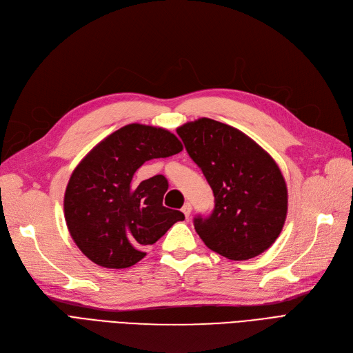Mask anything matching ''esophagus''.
<instances>
[{"instance_id": "esophagus-1", "label": "esophagus", "mask_w": 353, "mask_h": 353, "mask_svg": "<svg viewBox=\"0 0 353 353\" xmlns=\"http://www.w3.org/2000/svg\"><path fill=\"white\" fill-rule=\"evenodd\" d=\"M181 212L185 213L186 218H189V216H190V212H192V205H190L189 202L185 203V205H183V208H181Z\"/></svg>"}]
</instances>
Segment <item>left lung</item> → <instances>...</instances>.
Here are the masks:
<instances>
[{
	"mask_svg": "<svg viewBox=\"0 0 353 353\" xmlns=\"http://www.w3.org/2000/svg\"><path fill=\"white\" fill-rule=\"evenodd\" d=\"M214 196L209 216L193 219L212 251L234 261L268 250L287 216V186L277 163L242 131L210 118L177 128Z\"/></svg>",
	"mask_w": 353,
	"mask_h": 353,
	"instance_id": "obj_1",
	"label": "left lung"
}]
</instances>
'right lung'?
<instances>
[{
	"label": "right lung",
	"mask_w": 353,
	"mask_h": 353,
	"mask_svg": "<svg viewBox=\"0 0 353 353\" xmlns=\"http://www.w3.org/2000/svg\"><path fill=\"white\" fill-rule=\"evenodd\" d=\"M177 137L164 128L128 124L103 139L76 165L65 192V219L78 248L105 268H128L145 256L176 222L180 210L163 206V174L140 183L134 174L148 160L177 154Z\"/></svg>",
	"instance_id": "add662e5"
}]
</instances>
